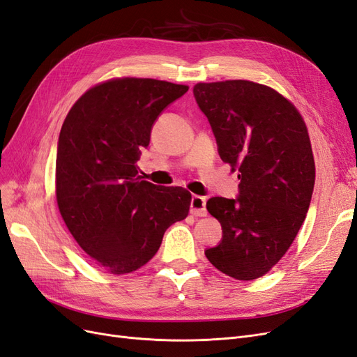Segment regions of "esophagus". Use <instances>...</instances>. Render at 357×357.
<instances>
[{"label": "esophagus", "instance_id": "esophagus-1", "mask_svg": "<svg viewBox=\"0 0 357 357\" xmlns=\"http://www.w3.org/2000/svg\"><path fill=\"white\" fill-rule=\"evenodd\" d=\"M205 199L204 197L199 195H193L192 201H190V213L193 215H199V218H204V215H207V208H205Z\"/></svg>", "mask_w": 357, "mask_h": 357}]
</instances>
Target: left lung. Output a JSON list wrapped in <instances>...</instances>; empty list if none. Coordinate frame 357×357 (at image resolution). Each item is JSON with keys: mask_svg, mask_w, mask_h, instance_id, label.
Instances as JSON below:
<instances>
[{"mask_svg": "<svg viewBox=\"0 0 357 357\" xmlns=\"http://www.w3.org/2000/svg\"><path fill=\"white\" fill-rule=\"evenodd\" d=\"M193 93L222 160L241 180L236 199L207 202L223 238L205 256L223 274L250 282L271 271L305 220L316 180L308 129L286 96L261 83H197Z\"/></svg>", "mask_w": 357, "mask_h": 357, "instance_id": "left-lung-1", "label": "left lung"}]
</instances>
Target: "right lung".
I'll return each mask as SVG.
<instances>
[{"instance_id":"obj_1","label":"right lung","mask_w":357,"mask_h":357,"mask_svg":"<svg viewBox=\"0 0 357 357\" xmlns=\"http://www.w3.org/2000/svg\"><path fill=\"white\" fill-rule=\"evenodd\" d=\"M189 89L156 79L116 77L92 86L61 128L56 202L70 234L104 271H137L165 231L188 218L192 195L139 176V150L168 104Z\"/></svg>"}]
</instances>
